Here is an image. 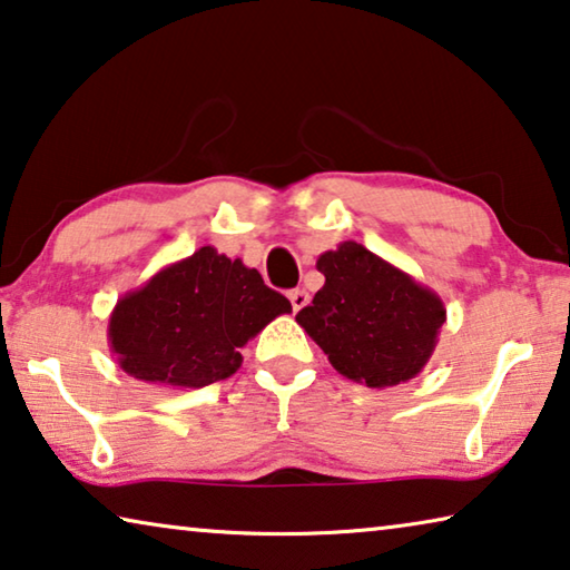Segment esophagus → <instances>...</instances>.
Returning a JSON list of instances; mask_svg holds the SVG:
<instances>
[{"instance_id": "1", "label": "esophagus", "mask_w": 570, "mask_h": 570, "mask_svg": "<svg viewBox=\"0 0 570 570\" xmlns=\"http://www.w3.org/2000/svg\"><path fill=\"white\" fill-rule=\"evenodd\" d=\"M288 302H292V306H294V312H302L306 304H309V294L304 292V288H294L292 294H288Z\"/></svg>"}]
</instances>
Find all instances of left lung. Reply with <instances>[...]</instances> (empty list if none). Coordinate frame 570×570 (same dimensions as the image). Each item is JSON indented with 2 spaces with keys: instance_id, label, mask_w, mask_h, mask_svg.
<instances>
[{
  "instance_id": "1",
  "label": "left lung",
  "mask_w": 570,
  "mask_h": 570,
  "mask_svg": "<svg viewBox=\"0 0 570 570\" xmlns=\"http://www.w3.org/2000/svg\"><path fill=\"white\" fill-rule=\"evenodd\" d=\"M317 271L324 286L296 322L332 367L367 387L419 375L446 322L441 296L355 240L324 250Z\"/></svg>"
}]
</instances>
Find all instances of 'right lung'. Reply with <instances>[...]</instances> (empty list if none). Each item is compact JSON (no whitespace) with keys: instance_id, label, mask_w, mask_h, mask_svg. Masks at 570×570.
Segmentation results:
<instances>
[{"instance_id":"add662e5","label":"right lung","mask_w":570,"mask_h":570,"mask_svg":"<svg viewBox=\"0 0 570 570\" xmlns=\"http://www.w3.org/2000/svg\"><path fill=\"white\" fill-rule=\"evenodd\" d=\"M288 312L256 268L203 246L116 302L108 345L137 381L205 387L236 373L238 350Z\"/></svg>"}]
</instances>
